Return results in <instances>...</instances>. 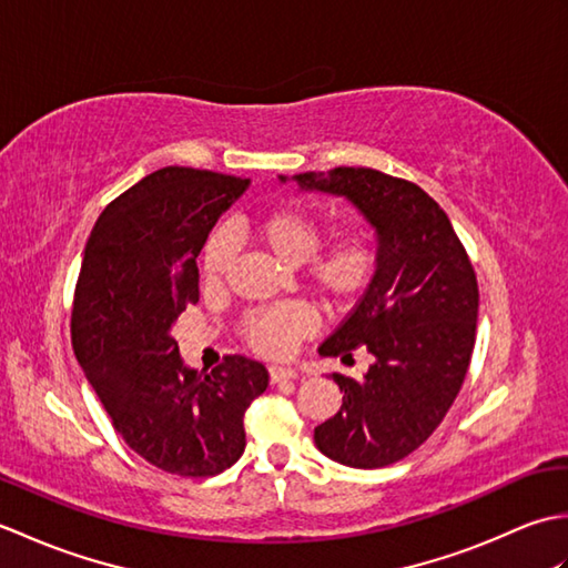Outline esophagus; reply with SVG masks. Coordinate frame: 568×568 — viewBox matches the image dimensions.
I'll return each instance as SVG.
<instances>
[{
    "instance_id": "obj_1",
    "label": "esophagus",
    "mask_w": 568,
    "mask_h": 568,
    "mask_svg": "<svg viewBox=\"0 0 568 568\" xmlns=\"http://www.w3.org/2000/svg\"><path fill=\"white\" fill-rule=\"evenodd\" d=\"M297 373L293 368H285V366H271L268 368V378L271 383H281V381H293Z\"/></svg>"
}]
</instances>
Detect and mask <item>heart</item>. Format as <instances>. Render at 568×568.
Masks as SVG:
<instances>
[{"label":"heart","mask_w":568,"mask_h":568,"mask_svg":"<svg viewBox=\"0 0 568 568\" xmlns=\"http://www.w3.org/2000/svg\"><path fill=\"white\" fill-rule=\"evenodd\" d=\"M248 236L285 265H300V281L327 312L352 307L364 295L381 265V241L368 226H352L322 244V222L315 214L283 204L265 210L246 224ZM236 256V241L226 229H214L202 246L200 275L204 287H220ZM312 329L305 305L283 303L253 310L241 320L239 336L251 352L268 358L287 356Z\"/></svg>","instance_id":"heart-1"}]
</instances>
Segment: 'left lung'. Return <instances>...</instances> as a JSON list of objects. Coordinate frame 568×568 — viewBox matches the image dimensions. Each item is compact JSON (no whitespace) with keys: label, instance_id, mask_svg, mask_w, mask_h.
I'll list each match as a JSON object with an SVG mask.
<instances>
[{"label":"left lung","instance_id":"obj_1","mask_svg":"<svg viewBox=\"0 0 568 568\" xmlns=\"http://www.w3.org/2000/svg\"><path fill=\"white\" fill-rule=\"evenodd\" d=\"M295 180L352 200L381 241L371 287L320 346L322 356L342 361L361 348L373 364L358 381L332 373L342 407L315 429V444L344 466H390L429 439L466 381L476 346V271L449 216L409 180L373 168Z\"/></svg>","mask_w":568,"mask_h":568}]
</instances>
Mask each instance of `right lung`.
I'll list each match as a JSON object with an SVG mask.
<instances>
[{"instance_id": "add662e5", "label": "right lung", "mask_w": 568, "mask_h": 568, "mask_svg": "<svg viewBox=\"0 0 568 568\" xmlns=\"http://www.w3.org/2000/svg\"><path fill=\"white\" fill-rule=\"evenodd\" d=\"M248 180L168 165L106 204L84 246L72 297V348L114 429L155 468L207 478L239 462L244 415L268 371L224 356L185 368L173 322L197 303V256Z\"/></svg>"}]
</instances>
